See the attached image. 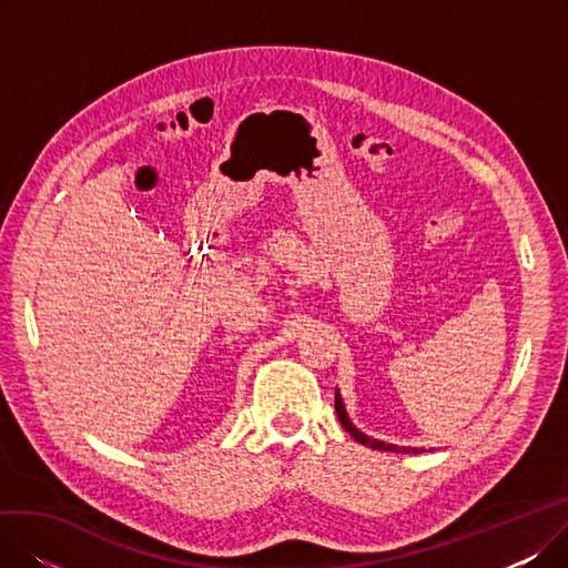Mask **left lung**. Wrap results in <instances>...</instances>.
<instances>
[{"label": "left lung", "mask_w": 568, "mask_h": 568, "mask_svg": "<svg viewBox=\"0 0 568 568\" xmlns=\"http://www.w3.org/2000/svg\"><path fill=\"white\" fill-rule=\"evenodd\" d=\"M336 414H338V419H341V426L356 439L359 444H364V446H371V449H377V452H403V454H409V452H414V454H419V449H407V446H396V444H384V442H379V439H371V437H366L364 433H359L356 430L352 424H349V419H347V412H345V407H343V400H341V396L336 394Z\"/></svg>", "instance_id": "1"}]
</instances>
